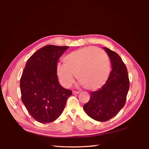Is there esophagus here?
Instances as JSON below:
<instances>
[{
    "mask_svg": "<svg viewBox=\"0 0 149 149\" xmlns=\"http://www.w3.org/2000/svg\"><path fill=\"white\" fill-rule=\"evenodd\" d=\"M79 93V91H73V94H78Z\"/></svg>",
    "mask_w": 149,
    "mask_h": 149,
    "instance_id": "34e87169",
    "label": "esophagus"
}]
</instances>
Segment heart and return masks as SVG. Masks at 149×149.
<instances>
[{
	"label": "heart",
	"mask_w": 149,
	"mask_h": 149,
	"mask_svg": "<svg viewBox=\"0 0 149 149\" xmlns=\"http://www.w3.org/2000/svg\"><path fill=\"white\" fill-rule=\"evenodd\" d=\"M63 65L58 64L56 74L60 84L68 88L74 81V75L79 84L95 91L106 83L110 73V62L102 49L89 47L66 55Z\"/></svg>",
	"instance_id": "1"
}]
</instances>
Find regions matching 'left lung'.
Segmentation results:
<instances>
[{"label": "left lung", "instance_id": "left-lung-1", "mask_svg": "<svg viewBox=\"0 0 149 149\" xmlns=\"http://www.w3.org/2000/svg\"><path fill=\"white\" fill-rule=\"evenodd\" d=\"M110 58L112 70L106 83L91 93L83 109L90 118L105 122L114 118L124 106L129 89V76L125 64L116 52L104 47Z\"/></svg>", "mask_w": 149, "mask_h": 149}]
</instances>
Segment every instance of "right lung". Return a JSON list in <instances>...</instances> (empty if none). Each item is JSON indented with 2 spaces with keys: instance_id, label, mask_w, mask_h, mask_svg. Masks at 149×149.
Returning a JSON list of instances; mask_svg holds the SVG:
<instances>
[{
  "instance_id": "right-lung-1",
  "label": "right lung",
  "mask_w": 149,
  "mask_h": 149,
  "mask_svg": "<svg viewBox=\"0 0 149 149\" xmlns=\"http://www.w3.org/2000/svg\"><path fill=\"white\" fill-rule=\"evenodd\" d=\"M68 47L47 45L31 55L20 81L22 101L32 118L40 123L55 120L63 111L70 90L58 83L56 66Z\"/></svg>"
}]
</instances>
